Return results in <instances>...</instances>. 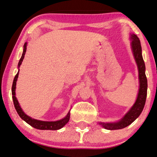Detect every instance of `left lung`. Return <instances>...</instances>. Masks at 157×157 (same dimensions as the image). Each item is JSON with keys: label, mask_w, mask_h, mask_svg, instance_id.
<instances>
[{"label": "left lung", "mask_w": 157, "mask_h": 157, "mask_svg": "<svg viewBox=\"0 0 157 157\" xmlns=\"http://www.w3.org/2000/svg\"><path fill=\"white\" fill-rule=\"evenodd\" d=\"M131 46L134 56L135 60L138 67L140 89L136 101L131 107L127 113L116 123H101L99 124L103 128L107 130H119L127 127L136 120L141 114L145 104L147 92V79L145 75V65L142 55V47L140 41L137 35L131 34Z\"/></svg>", "instance_id": "obj_1"}]
</instances>
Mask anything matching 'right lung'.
<instances>
[{
    "instance_id": "add662e5",
    "label": "right lung",
    "mask_w": 157,
    "mask_h": 157,
    "mask_svg": "<svg viewBox=\"0 0 157 157\" xmlns=\"http://www.w3.org/2000/svg\"><path fill=\"white\" fill-rule=\"evenodd\" d=\"M27 42L24 44V48H23V53L22 55L21 56V58L19 61L18 63V67H20V65L22 64V62L23 59H24L25 53H26L27 50ZM20 71V70H19ZM19 71L16 74V75L14 78L13 82V86H12V95H13V100L14 103V106H15V108L17 111L18 115L20 116L21 118L22 119L23 121H25V122L27 123L29 125H30L32 127L34 128H36V129L39 130H59L60 128H62L63 126L68 122L70 120V116H71V114H70V111L67 114V116L63 118L61 120L57 121H39L36 120V119L32 118L31 117L28 116L24 113V111H22V109H21V107L19 104L17 98L15 97V88H16V82L17 80L18 75H19Z\"/></svg>"
}]
</instances>
